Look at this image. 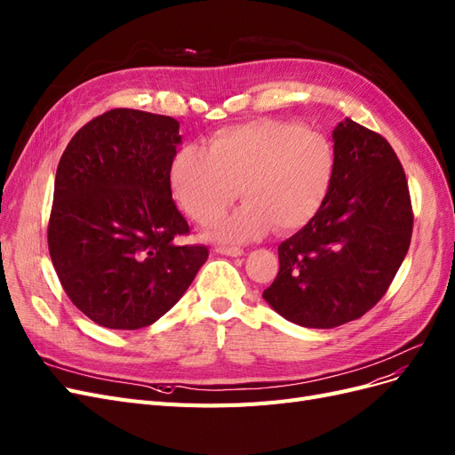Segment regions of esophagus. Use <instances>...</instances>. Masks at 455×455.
<instances>
[{
	"label": "esophagus",
	"instance_id": "obj_1",
	"mask_svg": "<svg viewBox=\"0 0 455 455\" xmlns=\"http://www.w3.org/2000/svg\"><path fill=\"white\" fill-rule=\"evenodd\" d=\"M215 253L228 255V257H240L243 253V249L236 247V245H217L215 247Z\"/></svg>",
	"mask_w": 455,
	"mask_h": 455
}]
</instances>
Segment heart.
I'll return each mask as SVG.
<instances>
[{"mask_svg": "<svg viewBox=\"0 0 455 455\" xmlns=\"http://www.w3.org/2000/svg\"><path fill=\"white\" fill-rule=\"evenodd\" d=\"M334 175L336 153L325 134L275 119L219 130L206 149L183 145L170 164L173 195L200 225L217 221L242 185L247 202L215 230L232 242L259 238L272 227H306L325 206Z\"/></svg>", "mask_w": 455, "mask_h": 455, "instance_id": "obj_1", "label": "heart"}]
</instances>
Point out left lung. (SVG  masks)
Here are the masks:
<instances>
[{
    "label": "left lung",
    "mask_w": 455,
    "mask_h": 455,
    "mask_svg": "<svg viewBox=\"0 0 455 455\" xmlns=\"http://www.w3.org/2000/svg\"><path fill=\"white\" fill-rule=\"evenodd\" d=\"M336 175L325 206L277 247L280 272L262 297L291 323L332 329L382 299L412 240L401 160L378 132L346 119L332 132Z\"/></svg>",
    "instance_id": "obj_1"
}]
</instances>
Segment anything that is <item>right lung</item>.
<instances>
[{
    "label": "right lung",
    "mask_w": 455,
    "mask_h": 455,
    "mask_svg": "<svg viewBox=\"0 0 455 455\" xmlns=\"http://www.w3.org/2000/svg\"><path fill=\"white\" fill-rule=\"evenodd\" d=\"M180 123L140 109L94 116L58 163L47 240L66 295L94 323L136 331L178 302L208 260L181 243L190 228L172 200Z\"/></svg>",
    "instance_id": "1"
}]
</instances>
